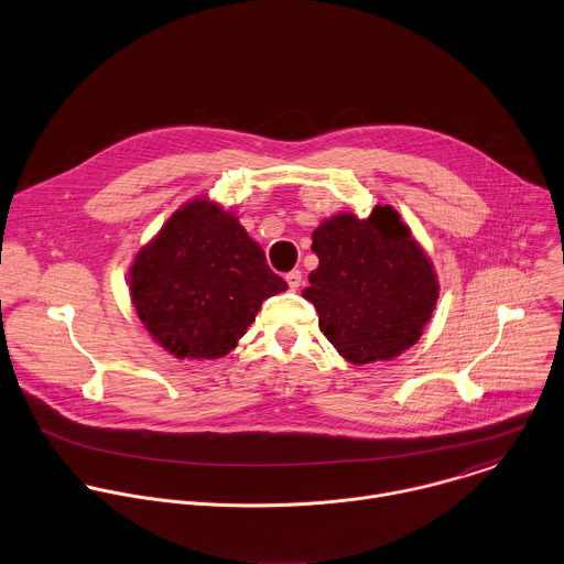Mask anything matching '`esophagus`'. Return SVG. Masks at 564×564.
<instances>
[{"mask_svg":"<svg viewBox=\"0 0 564 564\" xmlns=\"http://www.w3.org/2000/svg\"><path fill=\"white\" fill-rule=\"evenodd\" d=\"M285 281H288V285H290L292 290H299V288H301V283H303V274H301V270H292V272H288V274H285Z\"/></svg>","mask_w":564,"mask_h":564,"instance_id":"obj_1","label":"esophagus"}]
</instances>
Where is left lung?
<instances>
[{
  "mask_svg": "<svg viewBox=\"0 0 564 564\" xmlns=\"http://www.w3.org/2000/svg\"><path fill=\"white\" fill-rule=\"evenodd\" d=\"M318 268L303 296L321 332L354 365L391 360L417 343L437 303L433 263L391 206L336 215L312 232Z\"/></svg>",
  "mask_w": 564,
  "mask_h": 564,
  "instance_id": "1",
  "label": "left lung"
}]
</instances>
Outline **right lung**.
Segmentation results:
<instances>
[{"label": "right lung", "mask_w": 564, "mask_h": 564, "mask_svg": "<svg viewBox=\"0 0 564 564\" xmlns=\"http://www.w3.org/2000/svg\"><path fill=\"white\" fill-rule=\"evenodd\" d=\"M131 301L149 334L175 358H221L261 303L288 288L235 215L208 199L180 208L138 252Z\"/></svg>", "instance_id": "obj_1"}]
</instances>
